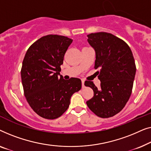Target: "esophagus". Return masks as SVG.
<instances>
[{
  "mask_svg": "<svg viewBox=\"0 0 151 151\" xmlns=\"http://www.w3.org/2000/svg\"><path fill=\"white\" fill-rule=\"evenodd\" d=\"M82 81V88H85V81L83 79H81Z\"/></svg>",
  "mask_w": 151,
  "mask_h": 151,
  "instance_id": "obj_1",
  "label": "esophagus"
}]
</instances>
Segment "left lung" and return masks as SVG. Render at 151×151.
I'll return each mask as SVG.
<instances>
[{
    "instance_id": "obj_1",
    "label": "left lung",
    "mask_w": 151,
    "mask_h": 151,
    "mask_svg": "<svg viewBox=\"0 0 151 151\" xmlns=\"http://www.w3.org/2000/svg\"><path fill=\"white\" fill-rule=\"evenodd\" d=\"M88 42L96 54L94 68L101 87L92 81L85 86L94 91V96L86 102L92 112L99 117H112L126 105L132 92L136 67L131 48L126 42L111 33L89 34Z\"/></svg>"
}]
</instances>
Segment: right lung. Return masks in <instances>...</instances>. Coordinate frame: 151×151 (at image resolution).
<instances>
[{
	"label": "right lung",
	"mask_w": 151,
	"mask_h": 151,
	"mask_svg": "<svg viewBox=\"0 0 151 151\" xmlns=\"http://www.w3.org/2000/svg\"><path fill=\"white\" fill-rule=\"evenodd\" d=\"M73 40L65 36L48 35L31 45L25 54L21 69L24 96L40 116L57 118L66 111L74 93L81 89L77 78L63 79L60 65Z\"/></svg>",
	"instance_id": "obj_1"
}]
</instances>
